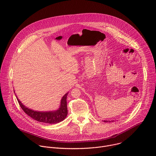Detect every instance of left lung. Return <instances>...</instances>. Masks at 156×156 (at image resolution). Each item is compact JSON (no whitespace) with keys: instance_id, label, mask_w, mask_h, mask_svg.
I'll list each match as a JSON object with an SVG mask.
<instances>
[{"instance_id":"8db88e82","label":"left lung","mask_w":156,"mask_h":156,"mask_svg":"<svg viewBox=\"0 0 156 156\" xmlns=\"http://www.w3.org/2000/svg\"><path fill=\"white\" fill-rule=\"evenodd\" d=\"M104 122H108V121H107V120H104ZM109 122H110V121H109ZM112 122H113V121H112Z\"/></svg>"}]
</instances>
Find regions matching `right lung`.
I'll return each instance as SVG.
<instances>
[{
  "mask_svg": "<svg viewBox=\"0 0 156 156\" xmlns=\"http://www.w3.org/2000/svg\"><path fill=\"white\" fill-rule=\"evenodd\" d=\"M69 93H66L63 97L60 102V108L55 111L52 112H38L34 111L30 108L25 107L22 104L20 100L16 98L17 101L23 110L24 112L32 119L39 122L46 123H57L63 121L67 115L68 110L67 106H66V97Z\"/></svg>",
  "mask_w": 156,
  "mask_h": 156,
  "instance_id": "obj_1",
  "label": "right lung"
}]
</instances>
